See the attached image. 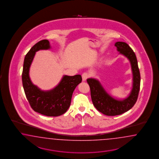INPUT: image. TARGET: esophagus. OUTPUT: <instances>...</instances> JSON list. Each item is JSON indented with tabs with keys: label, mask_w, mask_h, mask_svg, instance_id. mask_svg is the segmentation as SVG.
Returning <instances> with one entry per match:
<instances>
[{
	"label": "esophagus",
	"mask_w": 159,
	"mask_h": 159,
	"mask_svg": "<svg viewBox=\"0 0 159 159\" xmlns=\"http://www.w3.org/2000/svg\"><path fill=\"white\" fill-rule=\"evenodd\" d=\"M89 76V74L88 73L84 72V73H83L82 75V79H83V81L84 82L87 80V79Z\"/></svg>",
	"instance_id": "esophagus-1"
}]
</instances>
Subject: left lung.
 Returning <instances> with one entry per match:
<instances>
[{
	"mask_svg": "<svg viewBox=\"0 0 159 159\" xmlns=\"http://www.w3.org/2000/svg\"><path fill=\"white\" fill-rule=\"evenodd\" d=\"M115 46L120 54L129 61L131 65L133 82L132 88L128 96L120 100L115 98L106 92L98 80L94 78L87 79L90 88L93 105L98 111L108 116H118L131 109L137 101L140 84L139 69L134 51L124 42H116Z\"/></svg>",
	"mask_w": 159,
	"mask_h": 159,
	"instance_id": "left-lung-1",
	"label": "left lung"
}]
</instances>
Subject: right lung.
Masks as SVG:
<instances>
[{"label": "right lung", "instance_id": "1", "mask_svg": "<svg viewBox=\"0 0 159 159\" xmlns=\"http://www.w3.org/2000/svg\"><path fill=\"white\" fill-rule=\"evenodd\" d=\"M50 48L49 41L43 39L30 49L24 58L22 82L26 97L34 111L43 116H58L65 113L69 108L73 93L82 82V78L80 75L73 76L64 75L57 86L47 91L34 85L30 79L29 72L35 52Z\"/></svg>", "mask_w": 159, "mask_h": 159}]
</instances>
